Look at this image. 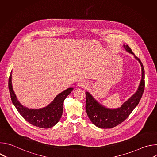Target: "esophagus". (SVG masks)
Listing matches in <instances>:
<instances>
[{
	"label": "esophagus",
	"instance_id": "34e87169",
	"mask_svg": "<svg viewBox=\"0 0 157 157\" xmlns=\"http://www.w3.org/2000/svg\"><path fill=\"white\" fill-rule=\"evenodd\" d=\"M78 86L81 87H82V88H86V87L87 86V84L86 81H83V80H81V81H80L78 82Z\"/></svg>",
	"mask_w": 157,
	"mask_h": 157
}]
</instances>
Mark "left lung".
Returning <instances> with one entry per match:
<instances>
[{
    "mask_svg": "<svg viewBox=\"0 0 157 157\" xmlns=\"http://www.w3.org/2000/svg\"><path fill=\"white\" fill-rule=\"evenodd\" d=\"M125 50L134 55L128 45H124ZM142 66V79L137 92L120 108L110 109L99 104L88 92H86V110L91 122L101 128H110L124 122L139 103L145 89V71L140 59L135 56Z\"/></svg>",
    "mask_w": 157,
    "mask_h": 157,
    "instance_id": "obj_1",
    "label": "left lung"
}]
</instances>
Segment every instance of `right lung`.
Returning <instances> with one entry per match:
<instances>
[{
    "mask_svg": "<svg viewBox=\"0 0 157 157\" xmlns=\"http://www.w3.org/2000/svg\"><path fill=\"white\" fill-rule=\"evenodd\" d=\"M11 79L12 75L10 73L9 78V89L12 102L19 114L25 121L34 126L43 128H51L59 122L63 114V102L73 90V87L68 88L66 90L59 93L46 107L31 109L21 105L18 101L13 91Z\"/></svg>",
    "mask_w": 157,
    "mask_h": 157,
    "instance_id": "1",
    "label": "right lung"
}]
</instances>
